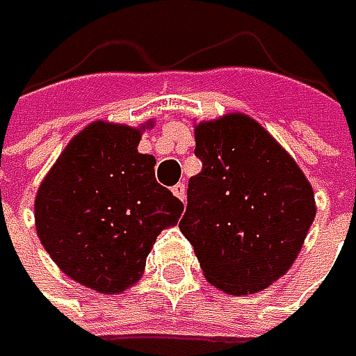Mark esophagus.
I'll list each match as a JSON object with an SVG mask.
<instances>
[{"label": "esophagus", "mask_w": 356, "mask_h": 356, "mask_svg": "<svg viewBox=\"0 0 356 356\" xmlns=\"http://www.w3.org/2000/svg\"><path fill=\"white\" fill-rule=\"evenodd\" d=\"M173 193L177 195L181 202H185V183H177V185H173Z\"/></svg>", "instance_id": "1"}]
</instances>
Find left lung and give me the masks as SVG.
I'll list each match as a JSON object with an SVG mask.
<instances>
[{
    "instance_id": "left-lung-1",
    "label": "left lung",
    "mask_w": 356,
    "mask_h": 356,
    "mask_svg": "<svg viewBox=\"0 0 356 356\" xmlns=\"http://www.w3.org/2000/svg\"><path fill=\"white\" fill-rule=\"evenodd\" d=\"M202 171L179 222L206 278L229 295L257 293L295 261L316 218L314 189L276 140L245 115L195 127Z\"/></svg>"
}]
</instances>
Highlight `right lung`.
<instances>
[{"instance_id":"add662e5","label":"right lung","mask_w":356,"mask_h":356,"mask_svg":"<svg viewBox=\"0 0 356 356\" xmlns=\"http://www.w3.org/2000/svg\"><path fill=\"white\" fill-rule=\"evenodd\" d=\"M138 142L140 129L88 125L36 193L42 248L70 278L99 293L138 282L156 237L183 212V202L156 183V161L140 154Z\"/></svg>"}]
</instances>
